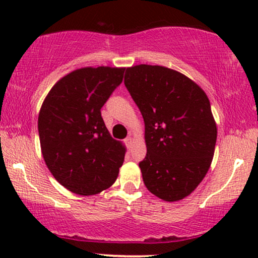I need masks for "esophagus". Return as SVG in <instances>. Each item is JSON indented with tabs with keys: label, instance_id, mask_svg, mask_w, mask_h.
<instances>
[{
	"label": "esophagus",
	"instance_id": "34e87169",
	"mask_svg": "<svg viewBox=\"0 0 258 258\" xmlns=\"http://www.w3.org/2000/svg\"><path fill=\"white\" fill-rule=\"evenodd\" d=\"M125 143H126V146H127V147L131 148V147H132V143H133L132 138H131V137H127V138L125 139Z\"/></svg>",
	"mask_w": 258,
	"mask_h": 258
}]
</instances>
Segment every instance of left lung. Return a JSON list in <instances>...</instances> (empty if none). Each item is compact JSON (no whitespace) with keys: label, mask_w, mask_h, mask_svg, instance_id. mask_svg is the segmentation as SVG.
<instances>
[{"label":"left lung","mask_w":258,"mask_h":258,"mask_svg":"<svg viewBox=\"0 0 258 258\" xmlns=\"http://www.w3.org/2000/svg\"><path fill=\"white\" fill-rule=\"evenodd\" d=\"M125 86L142 112L147 156L139 162L150 193L178 201L200 184L214 158L217 127L201 88L176 70L127 68Z\"/></svg>","instance_id":"left-lung-1"}]
</instances>
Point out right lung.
I'll list each match as a JSON object with an SVG mask.
<instances>
[{
	"label": "right lung",
	"mask_w": 258,
	"mask_h": 258,
	"mask_svg": "<svg viewBox=\"0 0 258 258\" xmlns=\"http://www.w3.org/2000/svg\"><path fill=\"white\" fill-rule=\"evenodd\" d=\"M123 73V68H81L59 80L43 100L38 136L44 162L73 193L98 194L117 178L126 148L110 136L100 109Z\"/></svg>",
	"instance_id": "obj_1"
}]
</instances>
